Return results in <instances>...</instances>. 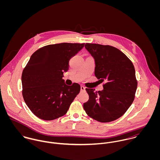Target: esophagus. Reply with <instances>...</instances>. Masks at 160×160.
Masks as SVG:
<instances>
[{"mask_svg":"<svg viewBox=\"0 0 160 160\" xmlns=\"http://www.w3.org/2000/svg\"><path fill=\"white\" fill-rule=\"evenodd\" d=\"M85 89H86V88H85L84 86H81V91H85Z\"/></svg>","mask_w":160,"mask_h":160,"instance_id":"esophagus-1","label":"esophagus"}]
</instances>
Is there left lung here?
Here are the masks:
<instances>
[{
	"label": "left lung",
	"mask_w": 160,
	"mask_h": 160,
	"mask_svg": "<svg viewBox=\"0 0 160 160\" xmlns=\"http://www.w3.org/2000/svg\"><path fill=\"white\" fill-rule=\"evenodd\" d=\"M85 47L95 59V77L106 83L102 91L86 89L89 98L84 109L97 121H113L124 114L134 100L137 81L134 65L113 46L86 43Z\"/></svg>",
	"instance_id": "obj_1"
}]
</instances>
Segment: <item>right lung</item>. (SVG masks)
Instances as JSON below:
<instances>
[{
  "label": "right lung",
  "mask_w": 160,
  "mask_h": 160,
  "mask_svg": "<svg viewBox=\"0 0 160 160\" xmlns=\"http://www.w3.org/2000/svg\"><path fill=\"white\" fill-rule=\"evenodd\" d=\"M84 44H50L31 55L22 72V94L29 110L39 118L50 121L67 113L81 86L78 83L66 85L63 72L69 69L70 58Z\"/></svg>",
  "instance_id": "add662e5"
}]
</instances>
